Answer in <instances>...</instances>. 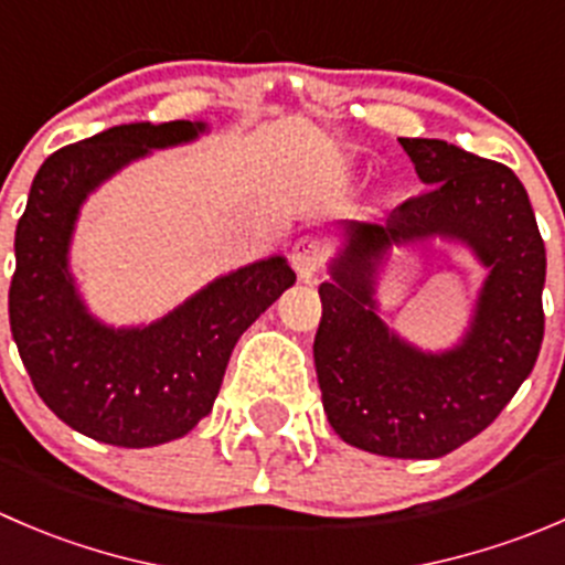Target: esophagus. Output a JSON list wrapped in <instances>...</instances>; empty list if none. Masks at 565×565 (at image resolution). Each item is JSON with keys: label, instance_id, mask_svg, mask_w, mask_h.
<instances>
[{"label": "esophagus", "instance_id": "1", "mask_svg": "<svg viewBox=\"0 0 565 565\" xmlns=\"http://www.w3.org/2000/svg\"><path fill=\"white\" fill-rule=\"evenodd\" d=\"M326 256H328V248L320 237H300L298 243L292 245V256H289V262H292L295 273L309 281V278H315L317 273L322 270Z\"/></svg>", "mask_w": 565, "mask_h": 565}]
</instances>
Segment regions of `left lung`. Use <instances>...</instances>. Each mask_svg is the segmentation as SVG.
<instances>
[{"instance_id":"left-lung-1","label":"left lung","mask_w":565,"mask_h":565,"mask_svg":"<svg viewBox=\"0 0 565 565\" xmlns=\"http://www.w3.org/2000/svg\"><path fill=\"white\" fill-rule=\"evenodd\" d=\"M428 190L381 223H348V248L320 284L315 366L331 428L388 458H441L486 430L533 372L544 339L546 250L516 173L425 137H399ZM445 233L492 267L461 349L425 356L371 303V273L392 244Z\"/></svg>"}]
</instances>
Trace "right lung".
I'll return each mask as SVG.
<instances>
[{"label": "right lung", "mask_w": 565, "mask_h": 565, "mask_svg": "<svg viewBox=\"0 0 565 565\" xmlns=\"http://www.w3.org/2000/svg\"><path fill=\"white\" fill-rule=\"evenodd\" d=\"M204 129L190 120L129 124L54 151L32 179L15 228L10 331L43 403L79 434L115 447L184 436L212 411L245 328L295 284L281 256L217 278L149 328L109 331L90 320L65 254L76 212L98 182Z\"/></svg>", "instance_id": "right-lung-1"}]
</instances>
